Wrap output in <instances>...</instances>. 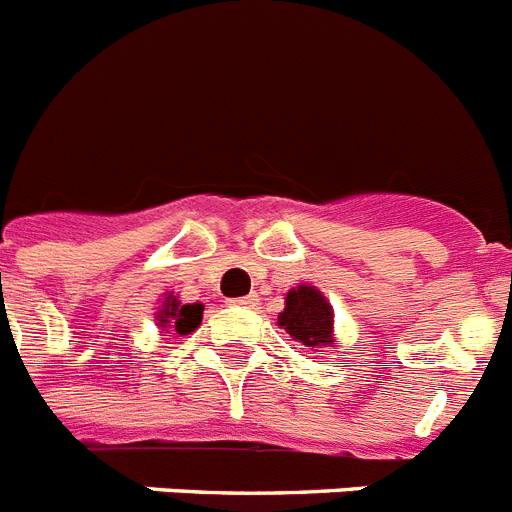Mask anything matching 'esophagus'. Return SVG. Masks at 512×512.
Wrapping results in <instances>:
<instances>
[{"label":"esophagus","mask_w":512,"mask_h":512,"mask_svg":"<svg viewBox=\"0 0 512 512\" xmlns=\"http://www.w3.org/2000/svg\"><path fill=\"white\" fill-rule=\"evenodd\" d=\"M230 305H235V308H256L259 305V295H246V298L230 300Z\"/></svg>","instance_id":"34e87169"}]
</instances>
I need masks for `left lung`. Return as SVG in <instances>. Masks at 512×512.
Wrapping results in <instances>:
<instances>
[{"label": "left lung", "mask_w": 512, "mask_h": 512, "mask_svg": "<svg viewBox=\"0 0 512 512\" xmlns=\"http://www.w3.org/2000/svg\"><path fill=\"white\" fill-rule=\"evenodd\" d=\"M277 323L305 347H334V308L316 287L300 285L287 292Z\"/></svg>", "instance_id": "obj_1"}]
</instances>
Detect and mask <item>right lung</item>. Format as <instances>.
I'll list each match as a JSON object with an SVG mask.
<instances>
[{"label": "right lung", "mask_w": 512, "mask_h": 512, "mask_svg": "<svg viewBox=\"0 0 512 512\" xmlns=\"http://www.w3.org/2000/svg\"><path fill=\"white\" fill-rule=\"evenodd\" d=\"M202 313L204 305L202 303H186L183 305L181 300L173 298V295H165L163 305L157 310V326L163 329V334H170V331H176V334L186 336L191 331L199 329V323H202Z\"/></svg>", "instance_id": "add662e5"}]
</instances>
